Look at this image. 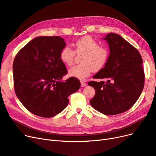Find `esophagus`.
I'll use <instances>...</instances> for the list:
<instances>
[{
	"label": "esophagus",
	"instance_id": "esophagus-1",
	"mask_svg": "<svg viewBox=\"0 0 156 156\" xmlns=\"http://www.w3.org/2000/svg\"><path fill=\"white\" fill-rule=\"evenodd\" d=\"M81 87H84L87 86V83H84V82H83V81H81Z\"/></svg>",
	"mask_w": 156,
	"mask_h": 156
}]
</instances>
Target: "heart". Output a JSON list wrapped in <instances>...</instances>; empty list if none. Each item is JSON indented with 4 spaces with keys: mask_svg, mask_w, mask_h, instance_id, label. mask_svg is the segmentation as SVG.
Here are the masks:
<instances>
[{
    "mask_svg": "<svg viewBox=\"0 0 156 156\" xmlns=\"http://www.w3.org/2000/svg\"><path fill=\"white\" fill-rule=\"evenodd\" d=\"M75 51L66 46L60 53L62 62L70 66L73 63L75 53L81 55V64L75 66L68 71L70 77L84 80L93 71L101 70L108 62L110 51L107 46L100 45L99 42L89 36L78 40L74 44Z\"/></svg>",
    "mask_w": 156,
    "mask_h": 156,
    "instance_id": "b5f03b06",
    "label": "heart"
}]
</instances>
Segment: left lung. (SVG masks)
<instances>
[{"instance_id":"8db88e82","label":"left lung","mask_w":156,"mask_h":156,"mask_svg":"<svg viewBox=\"0 0 156 156\" xmlns=\"http://www.w3.org/2000/svg\"><path fill=\"white\" fill-rule=\"evenodd\" d=\"M103 39L109 45L110 55L105 67L93 77L101 81L88 83L96 90L90 103L102 114L115 115L129 110L142 92L143 59L139 51L120 35L109 33Z\"/></svg>"}]
</instances>
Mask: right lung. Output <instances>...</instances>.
<instances>
[{
	"mask_svg": "<svg viewBox=\"0 0 156 156\" xmlns=\"http://www.w3.org/2000/svg\"><path fill=\"white\" fill-rule=\"evenodd\" d=\"M66 43L59 36H39L17 53L13 63L14 90L32 114L44 118L58 115L67 107L70 94L81 87L77 78L67 74L60 53Z\"/></svg>",
	"mask_w": 156,
	"mask_h": 156,
	"instance_id": "obj_1",
	"label": "right lung"
}]
</instances>
